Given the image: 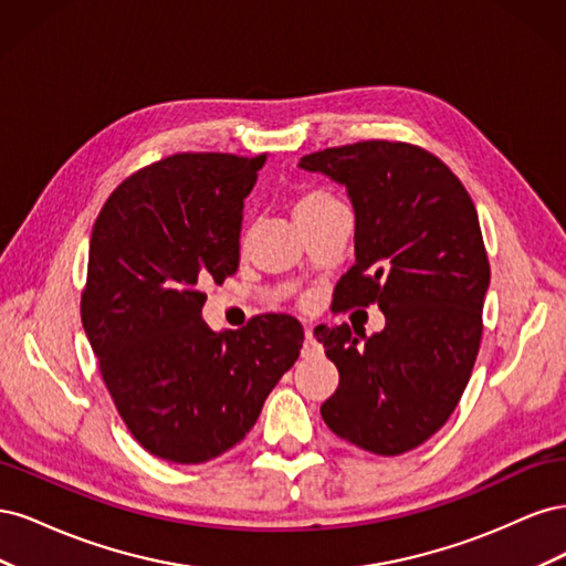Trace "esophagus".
<instances>
[{"label":"esophagus","instance_id":"1","mask_svg":"<svg viewBox=\"0 0 566 566\" xmlns=\"http://www.w3.org/2000/svg\"><path fill=\"white\" fill-rule=\"evenodd\" d=\"M302 356L304 358H316L323 356V345L314 337L312 331L304 333V345H302Z\"/></svg>","mask_w":566,"mask_h":566}]
</instances>
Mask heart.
Wrapping results in <instances>:
<instances>
[{
  "label": "heart",
  "instance_id": "heart-1",
  "mask_svg": "<svg viewBox=\"0 0 566 566\" xmlns=\"http://www.w3.org/2000/svg\"><path fill=\"white\" fill-rule=\"evenodd\" d=\"M337 205L342 202L325 191H302L293 205V212H295V219H306V217H316L331 208H337Z\"/></svg>",
  "mask_w": 566,
  "mask_h": 566
}]
</instances>
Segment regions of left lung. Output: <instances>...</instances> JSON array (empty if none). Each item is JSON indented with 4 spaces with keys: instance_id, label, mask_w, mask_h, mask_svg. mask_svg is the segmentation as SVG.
I'll return each mask as SVG.
<instances>
[{
    "instance_id": "left-lung-1",
    "label": "left lung",
    "mask_w": 566,
    "mask_h": 566,
    "mask_svg": "<svg viewBox=\"0 0 566 566\" xmlns=\"http://www.w3.org/2000/svg\"><path fill=\"white\" fill-rule=\"evenodd\" d=\"M300 167L347 186L354 205L356 262L335 306L385 314L364 345L347 323L314 331L339 370L321 416L358 449L406 453L451 418L482 342L491 269L474 202L437 156L403 142L325 148Z\"/></svg>"
}]
</instances>
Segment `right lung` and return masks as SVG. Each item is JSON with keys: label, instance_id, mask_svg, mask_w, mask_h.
Returning a JSON list of instances; mask_svg holds the SVG:
<instances>
[{"label": "right lung", "instance_id": "add662e5", "mask_svg": "<svg viewBox=\"0 0 566 566\" xmlns=\"http://www.w3.org/2000/svg\"><path fill=\"white\" fill-rule=\"evenodd\" d=\"M264 163L177 153L127 177L96 217L84 333L127 430L169 462L198 465L243 441L302 349L287 314L224 333L202 321V285L238 269L243 200Z\"/></svg>", "mask_w": 566, "mask_h": 566}]
</instances>
